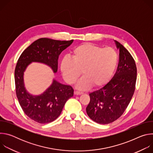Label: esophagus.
Masks as SVG:
<instances>
[{"label": "esophagus", "mask_w": 153, "mask_h": 153, "mask_svg": "<svg viewBox=\"0 0 153 153\" xmlns=\"http://www.w3.org/2000/svg\"><path fill=\"white\" fill-rule=\"evenodd\" d=\"M83 94V93L80 92V91H74V94L75 95H80V94Z\"/></svg>", "instance_id": "34e87169"}]
</instances>
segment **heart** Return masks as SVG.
<instances>
[{"label":"heart","instance_id":"1","mask_svg":"<svg viewBox=\"0 0 153 153\" xmlns=\"http://www.w3.org/2000/svg\"><path fill=\"white\" fill-rule=\"evenodd\" d=\"M71 59L63 58L60 63V71L65 81L77 83L79 90L99 88L105 85L114 74L118 63V55L111 47L103 48L86 43L75 48L70 54Z\"/></svg>","mask_w":153,"mask_h":153}]
</instances>
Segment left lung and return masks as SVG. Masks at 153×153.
Masks as SVG:
<instances>
[{"mask_svg":"<svg viewBox=\"0 0 153 153\" xmlns=\"http://www.w3.org/2000/svg\"><path fill=\"white\" fill-rule=\"evenodd\" d=\"M119 50L116 73L100 89L91 93L90 102L86 108L91 119L97 123L108 124L119 119L125 111L135 90L137 68L129 51L114 40Z\"/></svg>","mask_w":153,"mask_h":153,"instance_id":"8db88e82","label":"left lung"}]
</instances>
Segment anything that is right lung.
<instances>
[{"label": "right lung", "instance_id": "obj_1", "mask_svg": "<svg viewBox=\"0 0 153 153\" xmlns=\"http://www.w3.org/2000/svg\"><path fill=\"white\" fill-rule=\"evenodd\" d=\"M73 42L40 38L34 41L19 57L14 71L16 92L19 104L25 114L39 123H47L56 120L60 114L68 99L73 96L74 90L55 79L42 94H30L25 89L24 74L31 62H40L49 66L54 73L58 68L60 53Z\"/></svg>", "mask_w": 153, "mask_h": 153}]
</instances>
